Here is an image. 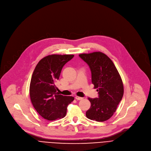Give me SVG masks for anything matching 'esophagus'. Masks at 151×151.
Returning a JSON list of instances; mask_svg holds the SVG:
<instances>
[{
	"mask_svg": "<svg viewBox=\"0 0 151 151\" xmlns=\"http://www.w3.org/2000/svg\"><path fill=\"white\" fill-rule=\"evenodd\" d=\"M75 99H76L77 100H81L83 99V97H78V96H76V97H75Z\"/></svg>",
	"mask_w": 151,
	"mask_h": 151,
	"instance_id": "1",
	"label": "esophagus"
}]
</instances>
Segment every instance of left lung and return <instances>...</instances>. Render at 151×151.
Instances as JSON below:
<instances>
[{"instance_id": "left-lung-1", "label": "left lung", "mask_w": 151, "mask_h": 151, "mask_svg": "<svg viewBox=\"0 0 151 151\" xmlns=\"http://www.w3.org/2000/svg\"><path fill=\"white\" fill-rule=\"evenodd\" d=\"M90 67L92 83L97 89L99 98H88L91 107L86 116L91 120L104 122L111 117L124 95L121 77L113 61L101 52L80 54Z\"/></svg>"}]
</instances>
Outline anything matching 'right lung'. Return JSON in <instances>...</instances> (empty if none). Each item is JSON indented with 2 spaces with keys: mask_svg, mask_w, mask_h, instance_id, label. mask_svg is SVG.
Returning <instances> with one entry per match:
<instances>
[{
  "mask_svg": "<svg viewBox=\"0 0 151 151\" xmlns=\"http://www.w3.org/2000/svg\"><path fill=\"white\" fill-rule=\"evenodd\" d=\"M74 57L72 54H51L38 62L31 78L29 93L37 113L48 121L64 117L67 106L74 100L57 92L54 83L59 80L62 67Z\"/></svg>",
  "mask_w": 151,
  "mask_h": 151,
  "instance_id": "obj_1",
  "label": "right lung"
}]
</instances>
